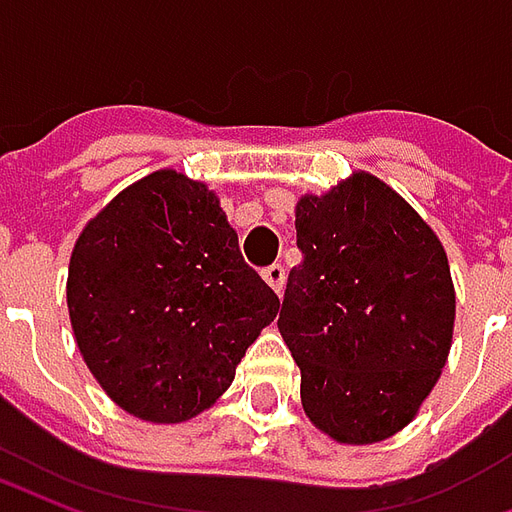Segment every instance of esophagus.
Returning a JSON list of instances; mask_svg holds the SVG:
<instances>
[{"mask_svg": "<svg viewBox=\"0 0 512 512\" xmlns=\"http://www.w3.org/2000/svg\"><path fill=\"white\" fill-rule=\"evenodd\" d=\"M263 279L274 288V293H282L285 290V266L282 263H271L268 268H263Z\"/></svg>", "mask_w": 512, "mask_h": 512, "instance_id": "34e87169", "label": "esophagus"}]
</instances>
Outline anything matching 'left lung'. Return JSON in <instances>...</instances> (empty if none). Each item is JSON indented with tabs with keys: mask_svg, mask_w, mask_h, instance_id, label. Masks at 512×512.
<instances>
[{
	"mask_svg": "<svg viewBox=\"0 0 512 512\" xmlns=\"http://www.w3.org/2000/svg\"><path fill=\"white\" fill-rule=\"evenodd\" d=\"M299 266L279 332L301 370V406L340 444L406 428L447 362L455 290L444 246L367 172L296 205Z\"/></svg>",
	"mask_w": 512,
	"mask_h": 512,
	"instance_id": "obj_1",
	"label": "left lung"
}]
</instances>
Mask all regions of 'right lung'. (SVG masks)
Listing matches in <instances>:
<instances>
[{"label": "right lung", "mask_w": 512, "mask_h": 512, "mask_svg": "<svg viewBox=\"0 0 512 512\" xmlns=\"http://www.w3.org/2000/svg\"><path fill=\"white\" fill-rule=\"evenodd\" d=\"M68 312L84 362L117 406L183 422L230 386L279 299L244 263L219 197L158 169L82 230Z\"/></svg>", "instance_id": "add662e5"}]
</instances>
